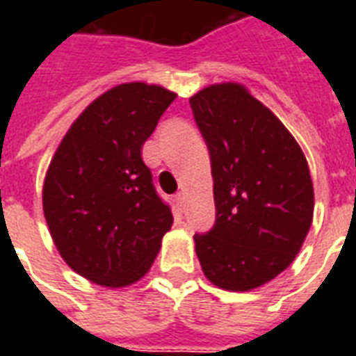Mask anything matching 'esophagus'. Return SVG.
Returning a JSON list of instances; mask_svg holds the SVG:
<instances>
[{
    "label": "esophagus",
    "mask_w": 356,
    "mask_h": 356,
    "mask_svg": "<svg viewBox=\"0 0 356 356\" xmlns=\"http://www.w3.org/2000/svg\"><path fill=\"white\" fill-rule=\"evenodd\" d=\"M175 203H177L179 209H183V207H184V194H181V192H179V194H175Z\"/></svg>",
    "instance_id": "esophagus-1"
}]
</instances>
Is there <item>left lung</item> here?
<instances>
[{
    "mask_svg": "<svg viewBox=\"0 0 356 356\" xmlns=\"http://www.w3.org/2000/svg\"><path fill=\"white\" fill-rule=\"evenodd\" d=\"M211 153L216 223L195 234L201 270L229 292L259 288L292 264L309 234L314 188L290 131L243 85L190 97Z\"/></svg>",
    "mask_w": 356,
    "mask_h": 356,
    "instance_id": "obj_1",
    "label": "left lung"
}]
</instances>
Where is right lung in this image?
<instances>
[{
	"label": "right lung",
	"mask_w": 356,
	"mask_h": 356,
	"mask_svg": "<svg viewBox=\"0 0 356 356\" xmlns=\"http://www.w3.org/2000/svg\"><path fill=\"white\" fill-rule=\"evenodd\" d=\"M175 97L147 83L114 86L79 114L49 162L42 207L53 242L75 273L99 286L140 281L172 229L142 145Z\"/></svg>",
	"instance_id": "obj_1"
}]
</instances>
